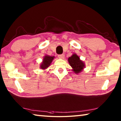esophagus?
<instances>
[{
	"mask_svg": "<svg viewBox=\"0 0 121 121\" xmlns=\"http://www.w3.org/2000/svg\"><path fill=\"white\" fill-rule=\"evenodd\" d=\"M58 57L60 58V59H63L65 58V55H63V54H61V55H58Z\"/></svg>",
	"mask_w": 121,
	"mask_h": 121,
	"instance_id": "1",
	"label": "esophagus"
}]
</instances>
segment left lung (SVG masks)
<instances>
[{
	"mask_svg": "<svg viewBox=\"0 0 121 121\" xmlns=\"http://www.w3.org/2000/svg\"><path fill=\"white\" fill-rule=\"evenodd\" d=\"M68 62L75 74L81 72L85 66L84 62L80 60L79 56L75 53L73 54L72 56L68 58Z\"/></svg>",
	"mask_w": 121,
	"mask_h": 121,
	"instance_id": "left-lung-1",
	"label": "left lung"
}]
</instances>
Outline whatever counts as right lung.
<instances>
[{
  "instance_id": "right-lung-1",
  "label": "right lung",
  "mask_w": 121,
  "mask_h": 121,
  "mask_svg": "<svg viewBox=\"0 0 121 121\" xmlns=\"http://www.w3.org/2000/svg\"><path fill=\"white\" fill-rule=\"evenodd\" d=\"M54 58H55L54 56H51L48 55H45L43 59V62L40 65V68L42 70H45L48 68Z\"/></svg>"
}]
</instances>
